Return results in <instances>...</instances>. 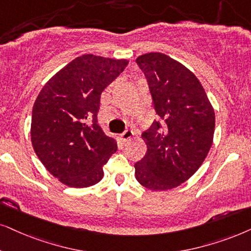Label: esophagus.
<instances>
[{
	"label": "esophagus",
	"mask_w": 251,
	"mask_h": 251,
	"mask_svg": "<svg viewBox=\"0 0 251 251\" xmlns=\"http://www.w3.org/2000/svg\"><path fill=\"white\" fill-rule=\"evenodd\" d=\"M133 135H134V133H133L132 129H125V131H124L122 134H120V136H122V139H123L124 141L128 140V139H131Z\"/></svg>",
	"instance_id": "obj_1"
}]
</instances>
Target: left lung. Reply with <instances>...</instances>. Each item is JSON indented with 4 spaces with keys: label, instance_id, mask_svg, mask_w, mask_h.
Segmentation results:
<instances>
[{
    "label": "left lung",
    "instance_id": "1",
    "mask_svg": "<svg viewBox=\"0 0 251 251\" xmlns=\"http://www.w3.org/2000/svg\"><path fill=\"white\" fill-rule=\"evenodd\" d=\"M147 78L154 120L142 138L147 153L134 164L138 182L147 189L169 190L189 179L207 156L215 116L195 74L162 53L136 59Z\"/></svg>",
    "mask_w": 251,
    "mask_h": 251
}]
</instances>
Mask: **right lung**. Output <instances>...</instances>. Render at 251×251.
<instances>
[{
    "label": "right lung",
    "instance_id": "1",
    "mask_svg": "<svg viewBox=\"0 0 251 251\" xmlns=\"http://www.w3.org/2000/svg\"><path fill=\"white\" fill-rule=\"evenodd\" d=\"M127 60L84 54L69 62L41 89L32 109L31 141L53 176L72 188L103 178L117 144L98 124L100 94Z\"/></svg>",
    "mask_w": 251,
    "mask_h": 251
}]
</instances>
